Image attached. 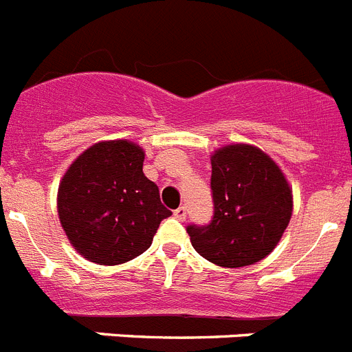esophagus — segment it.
<instances>
[{"instance_id": "obj_1", "label": "esophagus", "mask_w": 352, "mask_h": 352, "mask_svg": "<svg viewBox=\"0 0 352 352\" xmlns=\"http://www.w3.org/2000/svg\"><path fill=\"white\" fill-rule=\"evenodd\" d=\"M174 217H176V219L178 220H185L186 219V208L185 206H179L178 210H174Z\"/></svg>"}]
</instances>
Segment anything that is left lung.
<instances>
[{
  "label": "left lung",
  "instance_id": "left-lung-1",
  "mask_svg": "<svg viewBox=\"0 0 352 352\" xmlns=\"http://www.w3.org/2000/svg\"><path fill=\"white\" fill-rule=\"evenodd\" d=\"M210 186L211 222L186 227L195 252L226 268L264 259L291 220L292 194L282 170L254 146H227L211 157Z\"/></svg>",
  "mask_w": 352,
  "mask_h": 352
}]
</instances>
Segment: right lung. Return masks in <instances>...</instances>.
Wrapping results in <instances>:
<instances>
[{
	"instance_id": "right-lung-1",
	"label": "right lung",
	"mask_w": 352,
	"mask_h": 352,
	"mask_svg": "<svg viewBox=\"0 0 352 352\" xmlns=\"http://www.w3.org/2000/svg\"><path fill=\"white\" fill-rule=\"evenodd\" d=\"M144 153L129 141L98 142L70 166L58 190L70 243L96 264L126 263L151 247L170 217L158 186L142 173Z\"/></svg>"
}]
</instances>
